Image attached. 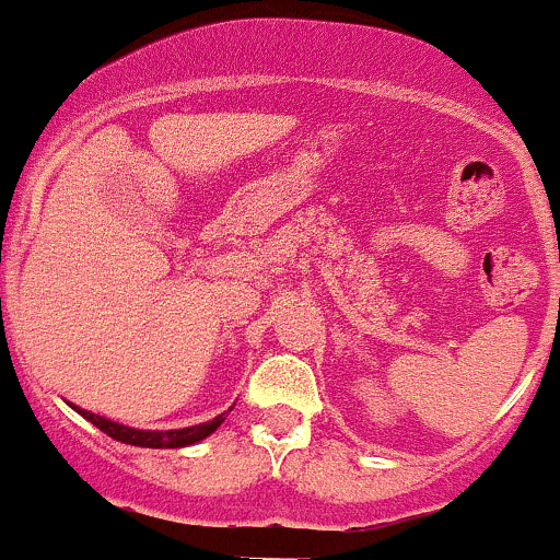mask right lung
Wrapping results in <instances>:
<instances>
[{
  "label": "right lung",
  "instance_id": "right-lung-1",
  "mask_svg": "<svg viewBox=\"0 0 560 560\" xmlns=\"http://www.w3.org/2000/svg\"><path fill=\"white\" fill-rule=\"evenodd\" d=\"M73 410L79 412L81 418L90 420L92 425H97L100 431L108 433L110 439H116V442H124V444H135V447H150V450H177V447H190V444L200 442V439L211 436L213 431L219 429V425L224 423V416L228 412H222V416H217L209 423H198V425H190V429H172V431H142V429H129V425H121L116 423V420H108L103 416H94L90 410H81V407L71 405Z\"/></svg>",
  "mask_w": 560,
  "mask_h": 560
}]
</instances>
